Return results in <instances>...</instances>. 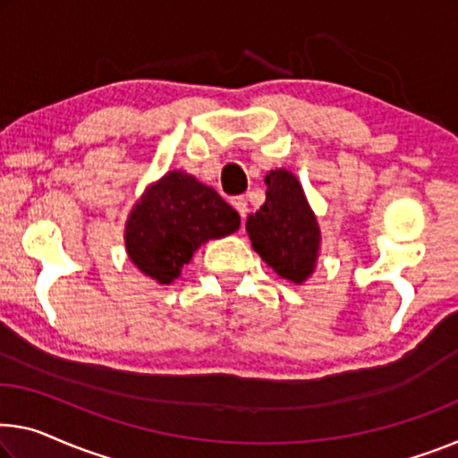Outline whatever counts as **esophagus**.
I'll list each match as a JSON object with an SVG mask.
<instances>
[{"label":"esophagus","instance_id":"obj_1","mask_svg":"<svg viewBox=\"0 0 458 458\" xmlns=\"http://www.w3.org/2000/svg\"><path fill=\"white\" fill-rule=\"evenodd\" d=\"M231 205L237 208V213L242 215V219L248 216V200H245V196H235V199L231 200Z\"/></svg>","mask_w":458,"mask_h":458}]
</instances>
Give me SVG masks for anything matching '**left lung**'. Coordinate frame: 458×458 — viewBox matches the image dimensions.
<instances>
[{
  "instance_id": "left-lung-1",
  "label": "left lung",
  "mask_w": 458,
  "mask_h": 458,
  "mask_svg": "<svg viewBox=\"0 0 458 458\" xmlns=\"http://www.w3.org/2000/svg\"><path fill=\"white\" fill-rule=\"evenodd\" d=\"M266 186L264 207L248 216L245 229L264 262L283 278L301 284L313 272L318 259V221L291 172H270Z\"/></svg>"
}]
</instances>
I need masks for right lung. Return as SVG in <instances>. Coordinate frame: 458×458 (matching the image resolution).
I'll use <instances>...</instances> for the list:
<instances>
[{"label":"right lung","mask_w":458,"mask_h":458,"mask_svg":"<svg viewBox=\"0 0 458 458\" xmlns=\"http://www.w3.org/2000/svg\"><path fill=\"white\" fill-rule=\"evenodd\" d=\"M239 229L237 210L210 186L170 172L143 194L126 221V251L140 272L170 284L208 239Z\"/></svg>","instance_id":"add662e5"}]
</instances>
